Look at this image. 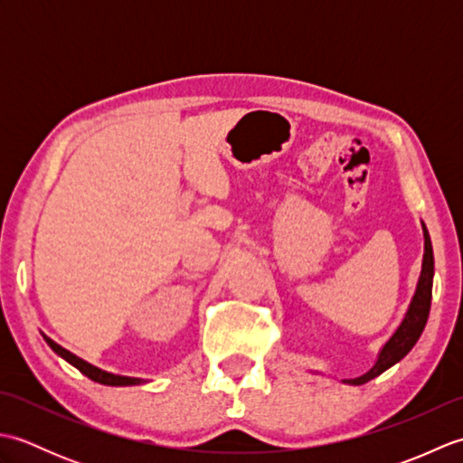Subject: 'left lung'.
<instances>
[{"instance_id":"1","label":"left lung","mask_w":463,"mask_h":463,"mask_svg":"<svg viewBox=\"0 0 463 463\" xmlns=\"http://www.w3.org/2000/svg\"><path fill=\"white\" fill-rule=\"evenodd\" d=\"M424 237H426V252H424V264H421V274H420V282L414 294V300L410 304V310L406 314L404 322L400 324V328L396 330L394 336L388 340L386 346L382 348L376 366H373L370 372L364 373L360 378L354 380H344L348 383H354V386H360V383H366L372 378L380 376L382 372H386L388 368L394 366L396 362H400L406 354L414 348V344L424 332V326L430 317V304H431V279H434V252H431V242H430V234L424 229Z\"/></svg>"}]
</instances>
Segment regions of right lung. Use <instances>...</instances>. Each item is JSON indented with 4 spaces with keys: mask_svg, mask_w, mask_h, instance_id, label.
<instances>
[{
    "mask_svg": "<svg viewBox=\"0 0 463 463\" xmlns=\"http://www.w3.org/2000/svg\"><path fill=\"white\" fill-rule=\"evenodd\" d=\"M43 338H45V342L49 344V346H52V350H53L55 354H59V356H61L63 360H67L69 364H71V366H75L77 370H80L81 373H85L87 378H91L93 382L105 383V386H135V383H141V382H143V380H139V378L115 376V373L103 372V370H99V368L91 366V364H87L85 360L77 358L75 354H71V352H69V350L61 348V346H59V344H55L52 338H47V336H43Z\"/></svg>",
    "mask_w": 463,
    "mask_h": 463,
    "instance_id": "add662e5",
    "label": "right lung"
}]
</instances>
